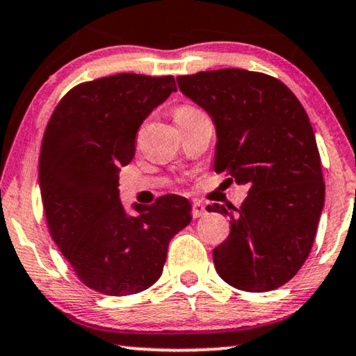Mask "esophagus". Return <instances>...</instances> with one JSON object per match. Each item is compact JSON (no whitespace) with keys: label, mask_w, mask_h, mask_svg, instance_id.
I'll return each mask as SVG.
<instances>
[{"label":"esophagus","mask_w":356,"mask_h":356,"mask_svg":"<svg viewBox=\"0 0 356 356\" xmlns=\"http://www.w3.org/2000/svg\"><path fill=\"white\" fill-rule=\"evenodd\" d=\"M207 210H205V205L200 202V200H195L193 204V216L194 218H199V216H202Z\"/></svg>","instance_id":"34e87169"}]
</instances>
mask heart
I'll use <instances>...</instances> for the list:
<instances>
[{
	"label": "heart",
	"mask_w": 356,
	"mask_h": 356,
	"mask_svg": "<svg viewBox=\"0 0 356 356\" xmlns=\"http://www.w3.org/2000/svg\"><path fill=\"white\" fill-rule=\"evenodd\" d=\"M199 112H202V111L195 109V107H191V106H181V107H178L177 111H175L173 117H175V120H177V123H178V122L184 120V118L199 114Z\"/></svg>",
	"instance_id": "1"
}]
</instances>
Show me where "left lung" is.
Masks as SVG:
<instances>
[{
	"label": "left lung",
	"mask_w": 356,
	"mask_h": 356,
	"mask_svg": "<svg viewBox=\"0 0 356 356\" xmlns=\"http://www.w3.org/2000/svg\"><path fill=\"white\" fill-rule=\"evenodd\" d=\"M177 81L215 123V172L249 186L239 209L207 205L231 218L229 236L213 249L215 270L236 289H277L310 255L324 207L307 112L282 81L260 72L220 69Z\"/></svg>",
	"instance_id": "8db88e82"
}]
</instances>
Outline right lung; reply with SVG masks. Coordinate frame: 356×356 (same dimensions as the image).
Masks as SVG:
<instances>
[{"mask_svg":"<svg viewBox=\"0 0 356 356\" xmlns=\"http://www.w3.org/2000/svg\"><path fill=\"white\" fill-rule=\"evenodd\" d=\"M177 91L175 79L117 74L60 99L41 143L38 181L51 238L79 276L106 296H131L162 275L170 241L191 223L186 197L122 205L118 173L141 123Z\"/></svg>","mask_w":356,"mask_h":356,"instance_id":"obj_1","label":"right lung"}]
</instances>
